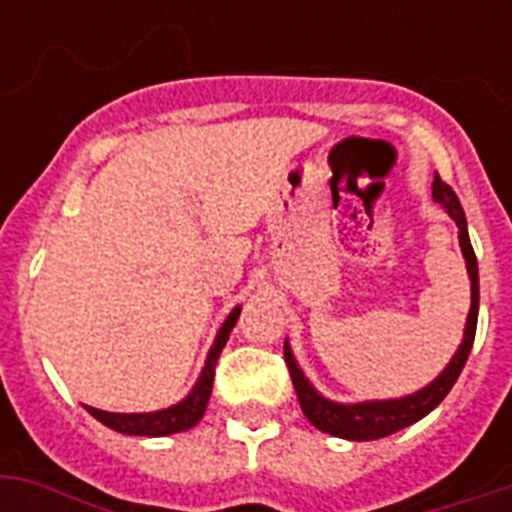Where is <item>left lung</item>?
I'll return each instance as SVG.
<instances>
[{"instance_id":"1","label":"left lung","mask_w":512,"mask_h":512,"mask_svg":"<svg viewBox=\"0 0 512 512\" xmlns=\"http://www.w3.org/2000/svg\"><path fill=\"white\" fill-rule=\"evenodd\" d=\"M433 199L441 204V207L449 212L454 223H457V231H460V247L462 255H465V265H468L470 276V313L468 324H465V337H462L460 348L452 356V361L446 364V369L438 374L436 380L425 385L422 390L412 393V396L404 398H388V401H364V404H335L313 388L311 382L305 380L303 369L297 366L295 356H292V348L289 342H284V358H287L289 377H292V385H295V393L300 398V409L311 420V425L321 430V433H329V436L348 438V441H374V438H385L396 430L412 425V422L422 420L425 414H430L441 401L446 398V393L452 390V385L460 377L462 366L468 361L470 348H473V340H476V324H478V263L476 252H473V244H470L468 236V220H465V212H462V204L457 199V193L449 188V185L436 175L433 180Z\"/></svg>"}]
</instances>
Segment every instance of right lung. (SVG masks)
Instances as JSON below:
<instances>
[{"instance_id":"obj_1","label":"right lung","mask_w":512,"mask_h":512,"mask_svg":"<svg viewBox=\"0 0 512 512\" xmlns=\"http://www.w3.org/2000/svg\"><path fill=\"white\" fill-rule=\"evenodd\" d=\"M239 313L241 308H233L231 316L225 319V324L220 327V332H217L215 337V345L209 348L207 364L201 369V377L196 380L193 390L180 401V404L146 414H116L103 412V409H92V406H84V409H87L95 420L103 422L106 428L116 430V433H127V436H172V433L193 428V425L204 417V412H207L209 396H212V380H215V364L217 358H220V350H223V345L228 342L231 329L236 327Z\"/></svg>"}]
</instances>
